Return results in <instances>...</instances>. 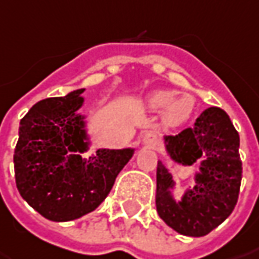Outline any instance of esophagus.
Masks as SVG:
<instances>
[{
  "label": "esophagus",
  "mask_w": 259,
  "mask_h": 259,
  "mask_svg": "<svg viewBox=\"0 0 259 259\" xmlns=\"http://www.w3.org/2000/svg\"><path fill=\"white\" fill-rule=\"evenodd\" d=\"M142 142H143V145H146V146L151 148V149H158L159 145H161L159 138H158L155 133H152V132H146V133L142 136Z\"/></svg>",
  "instance_id": "34e87169"
}]
</instances>
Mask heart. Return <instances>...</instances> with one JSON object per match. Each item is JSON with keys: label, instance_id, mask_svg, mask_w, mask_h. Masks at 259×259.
I'll return each instance as SVG.
<instances>
[{"label": "heart", "instance_id": "b5f03b06", "mask_svg": "<svg viewBox=\"0 0 259 259\" xmlns=\"http://www.w3.org/2000/svg\"><path fill=\"white\" fill-rule=\"evenodd\" d=\"M177 98L172 91H156L149 98V103L153 108H166V120L172 124H180L186 121L193 114L194 100L190 96Z\"/></svg>", "mask_w": 259, "mask_h": 259}]
</instances>
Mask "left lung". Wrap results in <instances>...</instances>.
Returning <instances> with one entry per match:
<instances>
[{
  "label": "left lung",
  "instance_id": "obj_1",
  "mask_svg": "<svg viewBox=\"0 0 259 259\" xmlns=\"http://www.w3.org/2000/svg\"><path fill=\"white\" fill-rule=\"evenodd\" d=\"M166 151L183 165L198 159L196 186L175 201L169 188L172 175L158 161L156 210L174 231L186 236H204L229 218L236 206L242 180L239 135L229 116L219 107L204 110L193 127L175 136H165Z\"/></svg>",
  "mask_w": 259,
  "mask_h": 259
}]
</instances>
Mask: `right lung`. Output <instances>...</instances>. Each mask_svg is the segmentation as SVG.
<instances>
[{
	"instance_id": "right-lung-1",
	"label": "right lung",
	"mask_w": 259,
	"mask_h": 259,
	"mask_svg": "<svg viewBox=\"0 0 259 259\" xmlns=\"http://www.w3.org/2000/svg\"><path fill=\"white\" fill-rule=\"evenodd\" d=\"M82 90L36 103L21 118L14 151L18 193L46 219L68 222L96 210L108 196L133 149H88Z\"/></svg>"
}]
</instances>
